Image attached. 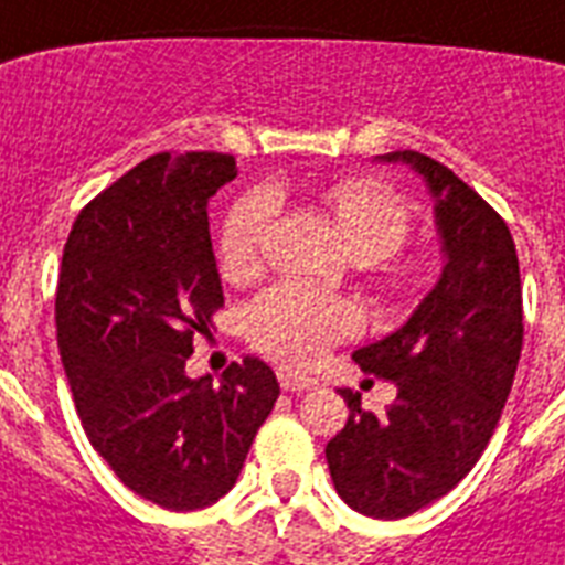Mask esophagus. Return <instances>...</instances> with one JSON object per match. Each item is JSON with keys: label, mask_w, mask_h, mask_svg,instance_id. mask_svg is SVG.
<instances>
[{"label": "esophagus", "mask_w": 565, "mask_h": 565, "mask_svg": "<svg viewBox=\"0 0 565 565\" xmlns=\"http://www.w3.org/2000/svg\"><path fill=\"white\" fill-rule=\"evenodd\" d=\"M278 382H281L284 391H292V393L316 391V387H319V379L298 376V373H290V371H278Z\"/></svg>", "instance_id": "34e87169"}]
</instances>
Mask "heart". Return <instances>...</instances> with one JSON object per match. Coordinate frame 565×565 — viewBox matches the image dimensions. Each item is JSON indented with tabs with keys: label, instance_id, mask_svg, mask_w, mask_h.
Wrapping results in <instances>:
<instances>
[{
	"label": "heart",
	"instance_id": "obj_1",
	"mask_svg": "<svg viewBox=\"0 0 565 565\" xmlns=\"http://www.w3.org/2000/svg\"><path fill=\"white\" fill-rule=\"evenodd\" d=\"M324 203L359 264H371L399 249L411 226L405 203L373 180H341L327 189ZM273 217L275 198L264 189L232 206L221 232V267L226 275L244 278L260 267ZM246 327L255 348L273 355L275 362L310 367L335 339L353 333L355 316L341 301L281 284L249 307Z\"/></svg>",
	"mask_w": 565,
	"mask_h": 565
}]
</instances>
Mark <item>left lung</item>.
Returning <instances> with one entry per match:
<instances>
[{
	"instance_id": "obj_1",
	"label": "left lung",
	"mask_w": 565,
	"mask_h": 565,
	"mask_svg": "<svg viewBox=\"0 0 565 565\" xmlns=\"http://www.w3.org/2000/svg\"><path fill=\"white\" fill-rule=\"evenodd\" d=\"M376 160L422 178L443 269L405 324L353 350L364 373L396 385V399L373 414L341 387L350 416L324 454L350 509L402 520L448 494L486 451L523 350V290L505 221L448 166L411 149Z\"/></svg>"
}]
</instances>
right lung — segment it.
<instances>
[{
    "instance_id": "right-lung-1",
    "label": "right lung",
    "mask_w": 565,
    "mask_h": 565,
    "mask_svg": "<svg viewBox=\"0 0 565 565\" xmlns=\"http://www.w3.org/2000/svg\"><path fill=\"white\" fill-rule=\"evenodd\" d=\"M238 174L232 154H154L94 198L68 235L56 344L94 451L135 494L198 511L235 486L278 379L246 355L192 379L224 287L206 203Z\"/></svg>"
}]
</instances>
